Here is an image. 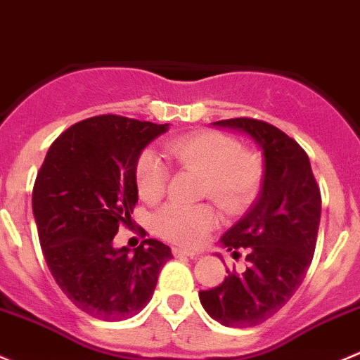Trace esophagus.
Segmentation results:
<instances>
[{"instance_id":"obj_1","label":"esophagus","mask_w":360,"mask_h":360,"mask_svg":"<svg viewBox=\"0 0 360 360\" xmlns=\"http://www.w3.org/2000/svg\"><path fill=\"white\" fill-rule=\"evenodd\" d=\"M172 253L176 257H190V259H196V257L200 255V253L195 252V250H186V248H181V247H174Z\"/></svg>"}]
</instances>
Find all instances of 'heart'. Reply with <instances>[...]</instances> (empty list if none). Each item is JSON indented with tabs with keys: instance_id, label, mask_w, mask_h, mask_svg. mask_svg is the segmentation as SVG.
<instances>
[{
	"instance_id": "heart-1",
	"label": "heart",
	"mask_w": 360,
	"mask_h": 360,
	"mask_svg": "<svg viewBox=\"0 0 360 360\" xmlns=\"http://www.w3.org/2000/svg\"><path fill=\"white\" fill-rule=\"evenodd\" d=\"M167 157L179 169L202 176L200 196L210 198L228 214L247 209L259 193L264 165L255 151L243 150L238 139L217 131H196L167 145ZM169 184V169L155 151L145 150L136 162V188L143 202L157 203ZM217 224L209 205H167L153 219L165 240L196 247Z\"/></svg>"
}]
</instances>
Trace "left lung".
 Masks as SVG:
<instances>
[{
  "label": "left lung",
  "mask_w": 360,
  "mask_h": 360,
  "mask_svg": "<svg viewBox=\"0 0 360 360\" xmlns=\"http://www.w3.org/2000/svg\"><path fill=\"white\" fill-rule=\"evenodd\" d=\"M214 126L245 132L259 145L264 177L253 205L221 238L233 257L247 250L248 267L241 274L228 269L221 285L198 295L212 319L250 328L285 307L304 281L316 250L321 191L307 153L281 129L248 117Z\"/></svg>",
  "instance_id": "left-lung-1"
}]
</instances>
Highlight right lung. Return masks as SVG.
<instances>
[{
	"label": "right lung",
	"mask_w": 360,
	"mask_h": 360,
	"mask_svg": "<svg viewBox=\"0 0 360 360\" xmlns=\"http://www.w3.org/2000/svg\"><path fill=\"white\" fill-rule=\"evenodd\" d=\"M169 124L122 115L81 120L53 141L37 172L32 212L44 260L75 307L101 321L136 316L151 300L172 252L143 241L134 253L113 247L119 226L132 224L136 162Z\"/></svg>",
	"instance_id": "1"
}]
</instances>
